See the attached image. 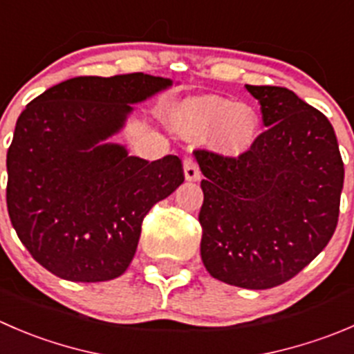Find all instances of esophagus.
I'll return each mask as SVG.
<instances>
[{
	"mask_svg": "<svg viewBox=\"0 0 354 354\" xmlns=\"http://www.w3.org/2000/svg\"><path fill=\"white\" fill-rule=\"evenodd\" d=\"M183 169H185V178H187V181L201 180V169H198V164L195 162L192 157H187V159H185Z\"/></svg>",
	"mask_w": 354,
	"mask_h": 354,
	"instance_id": "34e87169",
	"label": "esophagus"
}]
</instances>
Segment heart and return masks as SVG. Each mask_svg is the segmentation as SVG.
Returning a JSON list of instances; mask_svg holds the SVG:
<instances>
[{"label": "heart", "mask_w": 354, "mask_h": 354, "mask_svg": "<svg viewBox=\"0 0 354 354\" xmlns=\"http://www.w3.org/2000/svg\"><path fill=\"white\" fill-rule=\"evenodd\" d=\"M174 126L187 135H211L216 150L228 157L249 152L261 133V119L250 105L221 97L183 102L174 112Z\"/></svg>", "instance_id": "1"}]
</instances>
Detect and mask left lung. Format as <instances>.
I'll return each mask as SVG.
<instances>
[{
    "label": "left lung",
    "mask_w": 354,
    "mask_h": 354,
    "mask_svg": "<svg viewBox=\"0 0 354 354\" xmlns=\"http://www.w3.org/2000/svg\"><path fill=\"white\" fill-rule=\"evenodd\" d=\"M266 131L243 156L195 150L205 180L201 256L216 280L272 289L296 277L332 239L344 164L328 119L280 86H250Z\"/></svg>",
    "instance_id": "left-lung-1"
}]
</instances>
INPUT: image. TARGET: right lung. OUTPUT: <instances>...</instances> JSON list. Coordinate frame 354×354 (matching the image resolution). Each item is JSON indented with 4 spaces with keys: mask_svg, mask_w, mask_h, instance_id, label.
Returning a JSON list of instances; mask_svg holds the SVG:
<instances>
[{
    "mask_svg": "<svg viewBox=\"0 0 354 354\" xmlns=\"http://www.w3.org/2000/svg\"><path fill=\"white\" fill-rule=\"evenodd\" d=\"M173 84L135 74L67 79L17 119L6 153V205L37 263L71 282L121 277L153 204L183 183L180 157L149 162L107 142L133 112Z\"/></svg>",
    "mask_w": 354,
    "mask_h": 354,
    "instance_id": "1",
    "label": "right lung"
}]
</instances>
